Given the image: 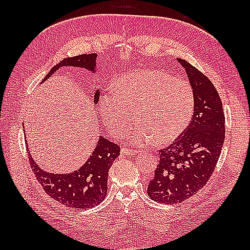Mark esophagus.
<instances>
[{"mask_svg": "<svg viewBox=\"0 0 250 250\" xmlns=\"http://www.w3.org/2000/svg\"><path fill=\"white\" fill-rule=\"evenodd\" d=\"M121 155L124 156H135L137 151L133 150V149H128V148H121Z\"/></svg>", "mask_w": 250, "mask_h": 250, "instance_id": "obj_1", "label": "esophagus"}]
</instances>
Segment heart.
Segmentation results:
<instances>
[{
  "mask_svg": "<svg viewBox=\"0 0 250 250\" xmlns=\"http://www.w3.org/2000/svg\"><path fill=\"white\" fill-rule=\"evenodd\" d=\"M106 128L121 136L136 121L130 141L145 146L156 141L167 145L178 140L190 124L194 94L190 83L159 70H139L116 81L115 93L103 94L99 102Z\"/></svg>",
  "mask_w": 250,
  "mask_h": 250,
  "instance_id": "heart-1",
  "label": "heart"
}]
</instances>
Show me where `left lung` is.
Returning <instances> with one entry per match:
<instances>
[{"label":"left lung","instance_id":"1","mask_svg":"<svg viewBox=\"0 0 250 250\" xmlns=\"http://www.w3.org/2000/svg\"><path fill=\"white\" fill-rule=\"evenodd\" d=\"M194 94L193 116L183 136L161 150L160 161L148 185L150 198L176 204L195 194L208 182L225 142V115L221 100L208 78L184 59Z\"/></svg>","mask_w":250,"mask_h":250}]
</instances>
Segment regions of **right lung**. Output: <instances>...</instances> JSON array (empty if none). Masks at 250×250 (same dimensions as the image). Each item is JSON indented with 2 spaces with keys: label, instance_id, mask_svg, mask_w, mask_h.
Listing matches in <instances>:
<instances>
[{
  "label": "right lung",
  "instance_id": "1",
  "mask_svg": "<svg viewBox=\"0 0 250 250\" xmlns=\"http://www.w3.org/2000/svg\"><path fill=\"white\" fill-rule=\"evenodd\" d=\"M97 57V54H89L65 58L51 68L42 83L46 82L55 72L65 66L84 68L95 75ZM99 99L100 89H97L93 94L94 105L98 104ZM25 145L29 152L32 169L45 192L48 193L52 199L63 205L77 209H86L97 206L105 199L107 193L108 171L115 159L120 155V148L115 143L100 135L94 150L81 167L71 173L59 174L46 172L41 168L32 157L26 141Z\"/></svg>",
  "mask_w": 250,
  "mask_h": 250
}]
</instances>
